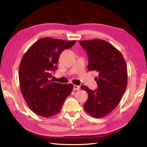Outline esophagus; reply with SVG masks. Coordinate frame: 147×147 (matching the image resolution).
I'll return each mask as SVG.
<instances>
[{
	"mask_svg": "<svg viewBox=\"0 0 147 147\" xmlns=\"http://www.w3.org/2000/svg\"><path fill=\"white\" fill-rule=\"evenodd\" d=\"M80 89V86H78L76 85H74L73 86V90H79Z\"/></svg>",
	"mask_w": 147,
	"mask_h": 147,
	"instance_id": "34e87169",
	"label": "esophagus"
}]
</instances>
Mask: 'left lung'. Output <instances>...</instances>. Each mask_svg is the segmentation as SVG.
Returning a JSON list of instances; mask_svg holds the SVG:
<instances>
[{
    "label": "left lung",
    "mask_w": 147,
    "mask_h": 147,
    "mask_svg": "<svg viewBox=\"0 0 147 147\" xmlns=\"http://www.w3.org/2000/svg\"><path fill=\"white\" fill-rule=\"evenodd\" d=\"M80 43L88 57V70L98 74V77L95 78L97 89L81 87L88 95L84 109L91 116L100 118L117 107L125 92L127 83L126 64L121 53L105 40H83Z\"/></svg>",
    "instance_id": "left-lung-1"
}]
</instances>
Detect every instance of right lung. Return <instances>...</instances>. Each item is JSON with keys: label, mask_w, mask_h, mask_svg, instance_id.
I'll return each mask as SVG.
<instances>
[{"label": "right lung", "mask_w": 147, "mask_h": 147, "mask_svg": "<svg viewBox=\"0 0 147 147\" xmlns=\"http://www.w3.org/2000/svg\"><path fill=\"white\" fill-rule=\"evenodd\" d=\"M45 37L39 39L24 54L19 68L20 88L31 110L44 117H51L60 112L65 100L73 88L72 84L53 82L52 72L57 69L62 52L75 44Z\"/></svg>", "instance_id": "1"}]
</instances>
